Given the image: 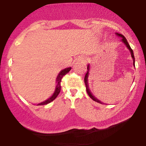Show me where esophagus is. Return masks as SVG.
Here are the masks:
<instances>
[{"instance_id":"34e87169","label":"esophagus","mask_w":146,"mask_h":146,"mask_svg":"<svg viewBox=\"0 0 146 146\" xmlns=\"http://www.w3.org/2000/svg\"><path fill=\"white\" fill-rule=\"evenodd\" d=\"M81 58V60H82V61H84V62H86V60H87V59H86V58H85V57H81V58Z\"/></svg>"}]
</instances>
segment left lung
Returning a JSON list of instances; mask_svg holds the SVG:
<instances>
[{"instance_id": "left-lung-1", "label": "left lung", "mask_w": 146, "mask_h": 146, "mask_svg": "<svg viewBox=\"0 0 146 146\" xmlns=\"http://www.w3.org/2000/svg\"><path fill=\"white\" fill-rule=\"evenodd\" d=\"M117 36H118L119 37H121L122 38L121 39V41L123 42V43H124L125 46H127V48H128L129 51H130V53H131V56L132 58V60H133V65L135 66V56H134V53H133V51H132V49L131 48V47L130 46V45H129L128 41H127V40L125 39V38L124 36H123V35L120 34V33H116ZM89 69H90V66L89 64L87 66V70H88V71L86 72V75H85L84 77V83H85V85H86V91H87V93H88V95H89V97L90 98L92 99L93 100H94V101L98 102V103L100 104H102L101 101H100V100H98L96 98H95V96H93V93H91V92H90V90L89 89V86H88V74H89Z\"/></svg>"}]
</instances>
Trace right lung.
Here are the masks:
<instances>
[{
    "label": "right lung",
    "mask_w": 146,
    "mask_h": 146,
    "mask_svg": "<svg viewBox=\"0 0 146 146\" xmlns=\"http://www.w3.org/2000/svg\"><path fill=\"white\" fill-rule=\"evenodd\" d=\"M71 67H68V68H64V69L62 70L60 72L59 74H58V77H57L56 78V90H55V92L54 93H53V95L50 98H48V100H45L44 102H41V103H39L38 104V106H40V105H45V104H47L50 103V102H51L52 101H53V100L56 99L57 97H58V95H59L60 92V90H61V81H62V78H63L64 76L65 75L67 74V73L71 71Z\"/></svg>",
    "instance_id": "1"
}]
</instances>
